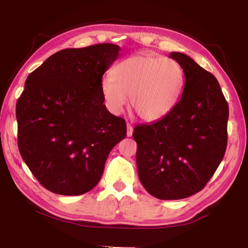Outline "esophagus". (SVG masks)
<instances>
[{"label":"esophagus","instance_id":"34e87169","mask_svg":"<svg viewBox=\"0 0 248 248\" xmlns=\"http://www.w3.org/2000/svg\"><path fill=\"white\" fill-rule=\"evenodd\" d=\"M133 132V128L130 124H127V137H131Z\"/></svg>","mask_w":248,"mask_h":248}]
</instances>
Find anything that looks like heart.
<instances>
[{"label":"heart","mask_w":248,"mask_h":248,"mask_svg":"<svg viewBox=\"0 0 248 248\" xmlns=\"http://www.w3.org/2000/svg\"><path fill=\"white\" fill-rule=\"evenodd\" d=\"M184 72L174 59L137 54L120 61L102 81L105 105L119 114L130 97V108L146 121L161 119L178 102Z\"/></svg>","instance_id":"obj_1"}]
</instances>
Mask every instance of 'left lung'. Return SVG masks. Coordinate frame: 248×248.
I'll use <instances>...</instances> for the list:
<instances>
[{"instance_id": "8db88e82", "label": "left lung", "mask_w": 248, "mask_h": 248, "mask_svg": "<svg viewBox=\"0 0 248 248\" xmlns=\"http://www.w3.org/2000/svg\"><path fill=\"white\" fill-rule=\"evenodd\" d=\"M185 75L174 108L155 123L134 128L137 167L150 195L177 200L207 185L228 144L229 106L219 82L187 54L171 52Z\"/></svg>"}]
</instances>
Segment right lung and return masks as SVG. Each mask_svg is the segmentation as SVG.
Masks as SVG:
<instances>
[{"mask_svg":"<svg viewBox=\"0 0 248 248\" xmlns=\"http://www.w3.org/2000/svg\"><path fill=\"white\" fill-rule=\"evenodd\" d=\"M120 47L64 49L28 75L16 104L18 149L32 175L58 195L78 196L98 184L111 149L125 138L124 119L108 111L103 75Z\"/></svg>","mask_w":248,"mask_h":248,"instance_id":"obj_1","label":"right lung"}]
</instances>
